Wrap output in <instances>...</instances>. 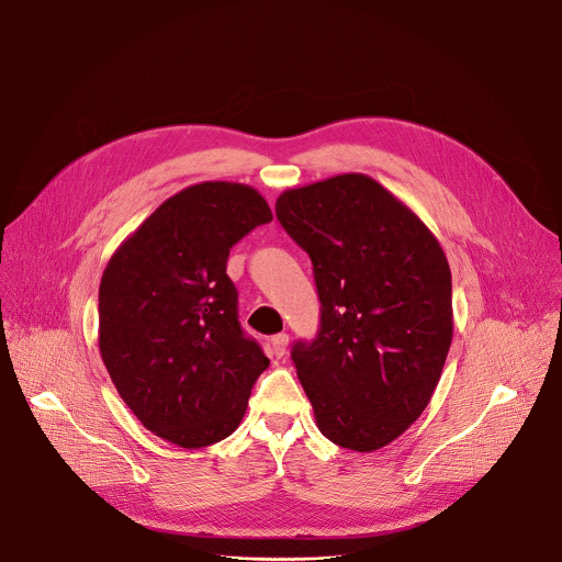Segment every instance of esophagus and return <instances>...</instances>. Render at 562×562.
Returning a JSON list of instances; mask_svg holds the SVG:
<instances>
[{
    "mask_svg": "<svg viewBox=\"0 0 562 562\" xmlns=\"http://www.w3.org/2000/svg\"><path fill=\"white\" fill-rule=\"evenodd\" d=\"M286 347H289V336L286 334H278L271 338V353L276 358H282L286 353Z\"/></svg>",
    "mask_w": 562,
    "mask_h": 562,
    "instance_id": "34e87169",
    "label": "esophagus"
}]
</instances>
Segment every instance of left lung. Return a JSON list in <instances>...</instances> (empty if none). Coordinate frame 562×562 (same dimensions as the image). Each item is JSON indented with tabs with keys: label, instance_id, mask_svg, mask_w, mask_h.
<instances>
[{
	"label": "left lung",
	"instance_id": "1",
	"mask_svg": "<svg viewBox=\"0 0 562 562\" xmlns=\"http://www.w3.org/2000/svg\"><path fill=\"white\" fill-rule=\"evenodd\" d=\"M284 231L308 254L319 331L291 358L317 429L353 451L403 436L427 409L451 338V271L427 224L362 173L284 191Z\"/></svg>",
	"mask_w": 562,
	"mask_h": 562
}]
</instances>
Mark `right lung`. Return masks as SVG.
Segmentation results:
<instances>
[{
    "mask_svg": "<svg viewBox=\"0 0 562 562\" xmlns=\"http://www.w3.org/2000/svg\"><path fill=\"white\" fill-rule=\"evenodd\" d=\"M273 220L247 184L200 182L159 204L100 282V353L137 420L184 449L231 436L269 367L237 323L228 251Z\"/></svg>",
    "mask_w": 562,
    "mask_h": 562,
    "instance_id": "1",
    "label": "right lung"
}]
</instances>
